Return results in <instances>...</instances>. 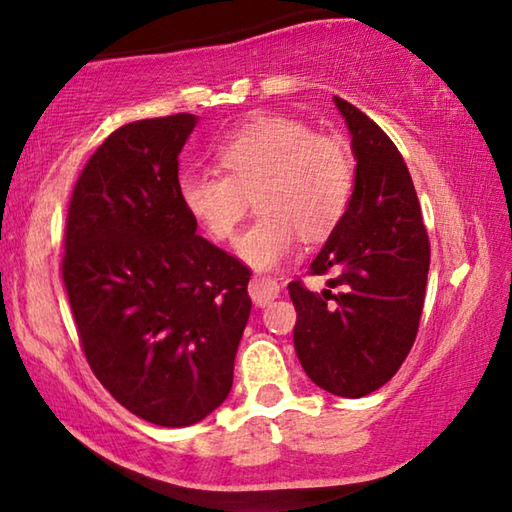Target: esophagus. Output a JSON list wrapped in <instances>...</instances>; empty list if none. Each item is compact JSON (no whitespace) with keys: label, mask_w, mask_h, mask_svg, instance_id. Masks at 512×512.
Returning a JSON list of instances; mask_svg holds the SVG:
<instances>
[{"label":"esophagus","mask_w":512,"mask_h":512,"mask_svg":"<svg viewBox=\"0 0 512 512\" xmlns=\"http://www.w3.org/2000/svg\"><path fill=\"white\" fill-rule=\"evenodd\" d=\"M248 291H250V298H253L257 305H269L271 300L278 298L280 285L278 280L271 278V275H255V278L250 280Z\"/></svg>","instance_id":"1"}]
</instances>
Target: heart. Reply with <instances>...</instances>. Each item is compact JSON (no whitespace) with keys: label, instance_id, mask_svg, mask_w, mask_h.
Returning a JSON list of instances; mask_svg holds the SVG:
<instances>
[{"label":"heart","instance_id":"1","mask_svg":"<svg viewBox=\"0 0 512 512\" xmlns=\"http://www.w3.org/2000/svg\"><path fill=\"white\" fill-rule=\"evenodd\" d=\"M223 175L186 173L180 200L214 241H230L253 205L237 253L255 269L287 262L298 239L319 241L342 223L355 189V164L337 134H319L287 116H259L216 145Z\"/></svg>","mask_w":512,"mask_h":512}]
</instances>
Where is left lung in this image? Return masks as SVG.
<instances>
[{
    "instance_id": "1",
    "label": "left lung",
    "mask_w": 512,
    "mask_h": 512,
    "mask_svg": "<svg viewBox=\"0 0 512 512\" xmlns=\"http://www.w3.org/2000/svg\"><path fill=\"white\" fill-rule=\"evenodd\" d=\"M353 136L355 189L348 212L310 266L335 273L321 294L289 282L294 346L312 383L360 399L408 358L426 298L431 241L410 170L392 139L351 102L335 97Z\"/></svg>"
}]
</instances>
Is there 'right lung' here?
<instances>
[{
  "label": "right lung",
  "instance_id": "obj_1",
  "mask_svg": "<svg viewBox=\"0 0 512 512\" xmlns=\"http://www.w3.org/2000/svg\"><path fill=\"white\" fill-rule=\"evenodd\" d=\"M196 116L111 132L77 177L61 275L81 351L113 399L150 424L205 419L232 389L253 271L196 234L177 157Z\"/></svg>",
  "mask_w": 512,
  "mask_h": 512
}]
</instances>
